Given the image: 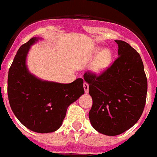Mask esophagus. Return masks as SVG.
I'll return each mask as SVG.
<instances>
[{
	"mask_svg": "<svg viewBox=\"0 0 157 157\" xmlns=\"http://www.w3.org/2000/svg\"><path fill=\"white\" fill-rule=\"evenodd\" d=\"M83 88H84L85 93H88V91H89V85H88V83H86V82H84V83H83Z\"/></svg>",
	"mask_w": 157,
	"mask_h": 157,
	"instance_id": "1",
	"label": "esophagus"
}]
</instances>
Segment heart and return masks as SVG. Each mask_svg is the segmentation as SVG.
Wrapping results in <instances>:
<instances>
[{"instance_id":"1","label":"heart","mask_w":157,"mask_h":157,"mask_svg":"<svg viewBox=\"0 0 157 157\" xmlns=\"http://www.w3.org/2000/svg\"><path fill=\"white\" fill-rule=\"evenodd\" d=\"M91 56L96 58L91 69V72L95 75L103 74L111 65L113 53L109 48L102 50L100 48H95L91 52Z\"/></svg>"}]
</instances>
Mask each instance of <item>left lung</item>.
Returning a JSON list of instances; mask_svg holds the SVG:
<instances>
[{
	"mask_svg": "<svg viewBox=\"0 0 157 157\" xmlns=\"http://www.w3.org/2000/svg\"><path fill=\"white\" fill-rule=\"evenodd\" d=\"M115 41L118 57L112 66L100 76L83 75L93 102L89 112L91 126L109 136L125 132L139 121L147 91L140 55L125 41Z\"/></svg>",
	"mask_w": 157,
	"mask_h": 157,
	"instance_id": "1",
	"label": "left lung"
}]
</instances>
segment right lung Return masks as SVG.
I'll return each instance as SVG.
<instances>
[{
    "instance_id": "add662e5",
    "label": "right lung",
    "mask_w": 157,
    "mask_h": 157,
    "mask_svg": "<svg viewBox=\"0 0 157 157\" xmlns=\"http://www.w3.org/2000/svg\"><path fill=\"white\" fill-rule=\"evenodd\" d=\"M33 37L17 50L8 75V97L11 109L21 123L37 133H51L62 125L70 105L84 94L83 80L71 83L46 81L32 75L27 66Z\"/></svg>"
}]
</instances>
